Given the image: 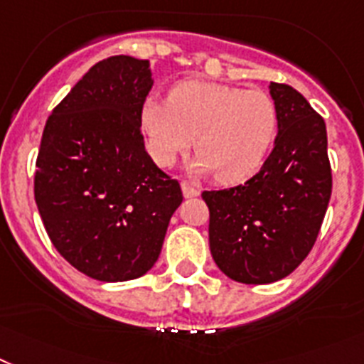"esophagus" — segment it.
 <instances>
[{
  "label": "esophagus",
  "mask_w": 364,
  "mask_h": 364,
  "mask_svg": "<svg viewBox=\"0 0 364 364\" xmlns=\"http://www.w3.org/2000/svg\"><path fill=\"white\" fill-rule=\"evenodd\" d=\"M181 191H183V196L185 198H196L198 194H200V191H198V188L188 181L181 183Z\"/></svg>",
  "instance_id": "obj_1"
}]
</instances>
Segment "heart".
Here are the masks:
<instances>
[{"instance_id":"heart-1","label":"heart","mask_w":364,"mask_h":364,"mask_svg":"<svg viewBox=\"0 0 364 364\" xmlns=\"http://www.w3.org/2000/svg\"><path fill=\"white\" fill-rule=\"evenodd\" d=\"M140 127L149 155L161 166L173 164L194 140L192 172L239 183L257 172L270 154L279 111L262 90L187 81L173 88L168 102L148 97L140 109Z\"/></svg>"}]
</instances>
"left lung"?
Listing matches in <instances>:
<instances>
[{"instance_id": "8db88e82", "label": "left lung", "mask_w": 364, "mask_h": 364, "mask_svg": "<svg viewBox=\"0 0 364 364\" xmlns=\"http://www.w3.org/2000/svg\"><path fill=\"white\" fill-rule=\"evenodd\" d=\"M279 111L274 149L252 179L201 194L209 207V248L231 279L264 285L309 255L331 198L322 116L289 85L270 83Z\"/></svg>"}]
</instances>
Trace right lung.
Segmentation results:
<instances>
[{"label": "right lung", "instance_id": "1", "mask_svg": "<svg viewBox=\"0 0 364 364\" xmlns=\"http://www.w3.org/2000/svg\"><path fill=\"white\" fill-rule=\"evenodd\" d=\"M149 60L96 63L55 107L36 159L35 201L57 252L97 281L144 276L163 248L181 187L144 148Z\"/></svg>", "mask_w": 364, "mask_h": 364}]
</instances>
